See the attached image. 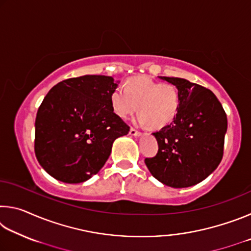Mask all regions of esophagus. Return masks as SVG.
Wrapping results in <instances>:
<instances>
[{"mask_svg":"<svg viewBox=\"0 0 251 251\" xmlns=\"http://www.w3.org/2000/svg\"><path fill=\"white\" fill-rule=\"evenodd\" d=\"M129 135L130 136H135V137H138V136L142 135V133H141V131L136 130L135 128H130L129 129Z\"/></svg>","mask_w":251,"mask_h":251,"instance_id":"1","label":"esophagus"}]
</instances>
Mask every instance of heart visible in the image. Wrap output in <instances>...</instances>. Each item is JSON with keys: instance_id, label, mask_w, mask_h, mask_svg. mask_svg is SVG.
Instances as JSON below:
<instances>
[{"instance_id": "heart-1", "label": "heart", "mask_w": 251, "mask_h": 251, "mask_svg": "<svg viewBox=\"0 0 251 251\" xmlns=\"http://www.w3.org/2000/svg\"><path fill=\"white\" fill-rule=\"evenodd\" d=\"M113 110L121 118L137 112L138 123L163 128L171 124L179 108V92L175 85L158 83L150 77H135L116 88L110 96Z\"/></svg>"}]
</instances>
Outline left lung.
Returning a JSON list of instances; mask_svg holds the SVG:
<instances>
[{"label": "left lung", "mask_w": 251, "mask_h": 251, "mask_svg": "<svg viewBox=\"0 0 251 251\" xmlns=\"http://www.w3.org/2000/svg\"><path fill=\"white\" fill-rule=\"evenodd\" d=\"M158 77L177 87L179 108L173 123L152 133L158 151L146 158L145 164L164 185L194 186L206 179L222 161L227 115L210 90L185 78Z\"/></svg>", "instance_id": "8db88e82"}]
</instances>
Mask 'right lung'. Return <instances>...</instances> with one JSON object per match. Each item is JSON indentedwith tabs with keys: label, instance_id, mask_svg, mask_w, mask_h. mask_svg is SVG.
<instances>
[{
	"label": "right lung",
	"instance_id": "add662e5",
	"mask_svg": "<svg viewBox=\"0 0 251 251\" xmlns=\"http://www.w3.org/2000/svg\"><path fill=\"white\" fill-rule=\"evenodd\" d=\"M110 76L85 75L62 80L44 97L35 120L36 158L59 181L78 184L96 175L113 143L129 126L114 113Z\"/></svg>",
	"mask_w": 251,
	"mask_h": 251
}]
</instances>
